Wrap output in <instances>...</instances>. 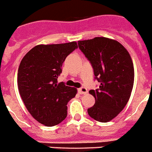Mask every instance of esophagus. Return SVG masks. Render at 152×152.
Returning a JSON list of instances; mask_svg holds the SVG:
<instances>
[{
    "instance_id": "esophagus-1",
    "label": "esophagus",
    "mask_w": 152,
    "mask_h": 152,
    "mask_svg": "<svg viewBox=\"0 0 152 152\" xmlns=\"http://www.w3.org/2000/svg\"><path fill=\"white\" fill-rule=\"evenodd\" d=\"M77 91H78L79 93L81 94H85L88 93V90H87V88H85V87H81V88L77 89Z\"/></svg>"
}]
</instances>
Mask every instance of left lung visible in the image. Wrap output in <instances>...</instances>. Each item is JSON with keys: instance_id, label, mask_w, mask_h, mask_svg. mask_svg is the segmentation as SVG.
<instances>
[{"instance_id": "left-lung-1", "label": "left lung", "mask_w": 152, "mask_h": 152, "mask_svg": "<svg viewBox=\"0 0 152 152\" xmlns=\"http://www.w3.org/2000/svg\"><path fill=\"white\" fill-rule=\"evenodd\" d=\"M77 44L100 83L98 88L89 91L95 104L88 113L94 120L107 122L122 111L130 98L134 77L132 58L124 46L112 39L98 37Z\"/></svg>"}]
</instances>
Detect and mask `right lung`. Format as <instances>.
Returning <instances> with one entry per match:
<instances>
[{"label": "right lung", "mask_w": 152, "mask_h": 152, "mask_svg": "<svg viewBox=\"0 0 152 152\" xmlns=\"http://www.w3.org/2000/svg\"><path fill=\"white\" fill-rule=\"evenodd\" d=\"M77 48V42L37 45L21 60L18 85L24 104L34 119L51 127L60 124L67 115V102L77 89L58 83L64 61Z\"/></svg>", "instance_id": "1"}]
</instances>
